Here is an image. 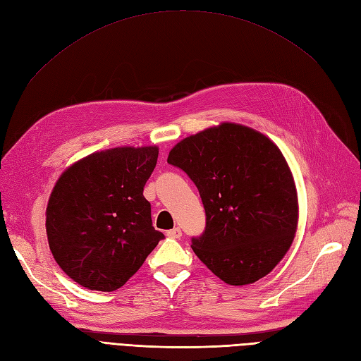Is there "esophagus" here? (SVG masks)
<instances>
[{"label":"esophagus","mask_w":361,"mask_h":361,"mask_svg":"<svg viewBox=\"0 0 361 361\" xmlns=\"http://www.w3.org/2000/svg\"><path fill=\"white\" fill-rule=\"evenodd\" d=\"M167 236L173 238V239H179L182 236V231L179 227H174L171 231H167Z\"/></svg>","instance_id":"34e87169"}]
</instances>
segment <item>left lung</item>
<instances>
[{"instance_id": "left-lung-1", "label": "left lung", "mask_w": 361, "mask_h": 361, "mask_svg": "<svg viewBox=\"0 0 361 361\" xmlns=\"http://www.w3.org/2000/svg\"><path fill=\"white\" fill-rule=\"evenodd\" d=\"M169 164L195 183L206 212L194 253L227 285L255 283L288 253L298 199L280 149L257 130L221 123L174 146Z\"/></svg>"}]
</instances>
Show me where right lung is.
<instances>
[{
	"label": "right lung",
	"instance_id": "obj_1",
	"mask_svg": "<svg viewBox=\"0 0 361 361\" xmlns=\"http://www.w3.org/2000/svg\"><path fill=\"white\" fill-rule=\"evenodd\" d=\"M157 159V146L114 147L80 159L59 178L47 207L48 243L78 285L122 288L164 239L143 195Z\"/></svg>",
	"mask_w": 361,
	"mask_h": 361
}]
</instances>
